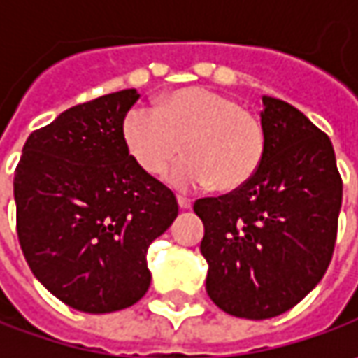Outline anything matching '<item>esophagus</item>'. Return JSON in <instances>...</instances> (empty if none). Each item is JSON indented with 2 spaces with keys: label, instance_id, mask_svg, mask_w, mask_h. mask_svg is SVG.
I'll use <instances>...</instances> for the list:
<instances>
[{
  "label": "esophagus",
  "instance_id": "esophagus-1",
  "mask_svg": "<svg viewBox=\"0 0 358 358\" xmlns=\"http://www.w3.org/2000/svg\"><path fill=\"white\" fill-rule=\"evenodd\" d=\"M177 203H179V207H181V209H191V205H193V203H191V199L181 197V195L177 197Z\"/></svg>",
  "mask_w": 358,
  "mask_h": 358
}]
</instances>
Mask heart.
Returning <instances> with one entry per match:
<instances>
[{
  "instance_id": "heart-1",
  "label": "heart",
  "mask_w": 358,
  "mask_h": 358,
  "mask_svg": "<svg viewBox=\"0 0 358 358\" xmlns=\"http://www.w3.org/2000/svg\"><path fill=\"white\" fill-rule=\"evenodd\" d=\"M131 159L149 175H161L181 147L187 157L167 173L173 187L189 191L215 185L231 193L253 179L265 155L259 117L209 87L171 91L157 111L133 107L121 125Z\"/></svg>"
}]
</instances>
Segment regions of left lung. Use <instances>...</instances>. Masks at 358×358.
<instances>
[{
	"label": "left lung",
	"instance_id": "left-lung-1",
	"mask_svg": "<svg viewBox=\"0 0 358 358\" xmlns=\"http://www.w3.org/2000/svg\"><path fill=\"white\" fill-rule=\"evenodd\" d=\"M265 155L249 183L193 205L205 235L207 295L263 321L303 301L331 263L343 181L331 139L296 107L263 95Z\"/></svg>",
	"mask_w": 358,
	"mask_h": 358
}]
</instances>
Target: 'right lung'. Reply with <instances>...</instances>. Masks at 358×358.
Returning a JSON list of instances; mask_svg holds the SVG:
<instances>
[{"mask_svg": "<svg viewBox=\"0 0 358 358\" xmlns=\"http://www.w3.org/2000/svg\"><path fill=\"white\" fill-rule=\"evenodd\" d=\"M137 99L123 90L63 111L27 137L13 177L25 261L81 313L127 309L147 293V249L179 213L175 195L123 143Z\"/></svg>", "mask_w": 358, "mask_h": 358, "instance_id": "right-lung-1", "label": "right lung"}]
</instances>
